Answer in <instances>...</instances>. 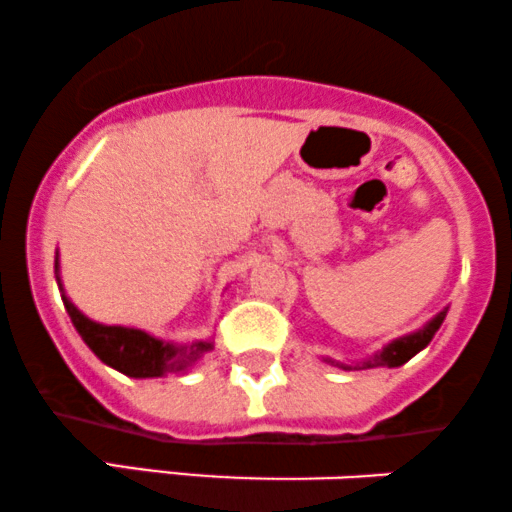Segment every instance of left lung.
Instances as JSON below:
<instances>
[{"mask_svg":"<svg viewBox=\"0 0 512 512\" xmlns=\"http://www.w3.org/2000/svg\"><path fill=\"white\" fill-rule=\"evenodd\" d=\"M445 315H448V308H443L440 313H436L431 317V320L426 322L424 327H419V330L404 334V337H397L392 339L390 344H385L383 349L375 351L373 356L368 358H361V361H337V358L332 356H320L322 361L330 363L334 368H342V370H366V368H399L404 366V363L409 361L411 356H416L419 351H424L428 344H431V339L436 337V332L440 330V325H443Z\"/></svg>","mask_w":512,"mask_h":512,"instance_id":"1","label":"left lung"}]
</instances>
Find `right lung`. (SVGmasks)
Listing matches in <instances>:
<instances>
[{
	"label": "right lung",
	"instance_id": "add662e5",
	"mask_svg": "<svg viewBox=\"0 0 512 512\" xmlns=\"http://www.w3.org/2000/svg\"><path fill=\"white\" fill-rule=\"evenodd\" d=\"M55 279L62 293V303L67 308L72 325L81 334L88 349L93 351L105 366L120 370L127 378H163L170 373H187L214 349V337L192 339L178 344L168 339H158L154 334L127 325H103L91 320L67 296L60 276V252L55 255Z\"/></svg>",
	"mask_w": 512,
	"mask_h": 512
}]
</instances>
